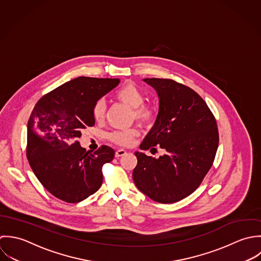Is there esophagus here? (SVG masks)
Segmentation results:
<instances>
[{"mask_svg": "<svg viewBox=\"0 0 261 261\" xmlns=\"http://www.w3.org/2000/svg\"><path fill=\"white\" fill-rule=\"evenodd\" d=\"M127 152L124 150V149H119V150H117L116 151V153H115V156L116 157H121L123 156V155H125Z\"/></svg>", "mask_w": 261, "mask_h": 261, "instance_id": "obj_1", "label": "esophagus"}]
</instances>
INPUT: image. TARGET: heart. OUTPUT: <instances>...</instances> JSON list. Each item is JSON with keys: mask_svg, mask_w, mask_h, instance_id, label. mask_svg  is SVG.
<instances>
[{"mask_svg": "<svg viewBox=\"0 0 261 261\" xmlns=\"http://www.w3.org/2000/svg\"><path fill=\"white\" fill-rule=\"evenodd\" d=\"M113 97L120 103L132 109V119H135L143 126H150L156 120L158 110L155 105L144 103V94L133 84H125L117 89ZM105 104L102 100L97 101L92 109V114L97 122H101L105 117ZM139 136V130L131 128L124 131H114L109 135L112 142L120 146H130L136 137Z\"/></svg>", "mask_w": 261, "mask_h": 261, "instance_id": "obj_1", "label": "heart"}]
</instances>
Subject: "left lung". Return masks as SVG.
I'll return each mask as SVG.
<instances>
[{"label":"left lung","instance_id":"1","mask_svg":"<svg viewBox=\"0 0 261 261\" xmlns=\"http://www.w3.org/2000/svg\"><path fill=\"white\" fill-rule=\"evenodd\" d=\"M156 90L159 112L142 150L165 151L159 158L135 152L133 180L140 192L161 204L178 202L194 193L213 165L219 145L216 119L191 88L170 79H145Z\"/></svg>","mask_w":261,"mask_h":261}]
</instances>
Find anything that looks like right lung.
I'll return each mask as SVG.
<instances>
[{"instance_id": "add662e5", "label": "right lung", "mask_w": 261, "mask_h": 261, "mask_svg": "<svg viewBox=\"0 0 261 261\" xmlns=\"http://www.w3.org/2000/svg\"><path fill=\"white\" fill-rule=\"evenodd\" d=\"M120 83L119 79L80 76L35 105L28 121L26 155L41 185L55 198L79 203L103 182V165L115 155L102 145L94 153L81 147V131L95 125L94 104Z\"/></svg>"}]
</instances>
